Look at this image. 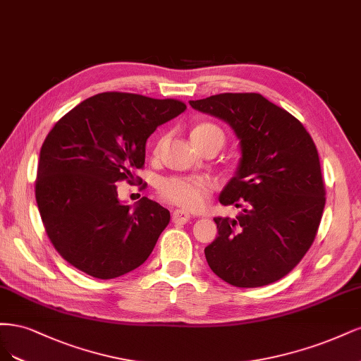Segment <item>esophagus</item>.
<instances>
[{"label": "esophagus", "instance_id": "obj_1", "mask_svg": "<svg viewBox=\"0 0 361 361\" xmlns=\"http://www.w3.org/2000/svg\"><path fill=\"white\" fill-rule=\"evenodd\" d=\"M190 214L188 213V212H184V210H176L172 213V222L173 224H178V225H183V224H185V222H189L190 220Z\"/></svg>", "mask_w": 361, "mask_h": 361}]
</instances>
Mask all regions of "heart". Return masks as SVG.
Wrapping results in <instances>:
<instances>
[{
  "instance_id": "heart-1",
  "label": "heart",
  "mask_w": 361,
  "mask_h": 361,
  "mask_svg": "<svg viewBox=\"0 0 361 361\" xmlns=\"http://www.w3.org/2000/svg\"><path fill=\"white\" fill-rule=\"evenodd\" d=\"M210 139H220L225 142V133L219 126L213 123H201L192 130L193 144L210 141ZM166 137H161L154 148V154L160 153L161 145L165 144ZM216 188L214 180L202 176H172L166 177L159 184V193L165 201L178 205L185 210H200L204 207L207 196Z\"/></svg>"
}]
</instances>
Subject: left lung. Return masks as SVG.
<instances>
[{"instance_id": "left-lung-1", "label": "left lung", "mask_w": 361, "mask_h": 361, "mask_svg": "<svg viewBox=\"0 0 361 361\" xmlns=\"http://www.w3.org/2000/svg\"><path fill=\"white\" fill-rule=\"evenodd\" d=\"M190 106L226 121L241 148L219 201L243 212L214 219L219 235L204 250L207 262L232 286L270 285L303 259L317 237L325 188L315 142L294 115L258 92H224Z\"/></svg>"}]
</instances>
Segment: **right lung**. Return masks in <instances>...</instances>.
Masks as SVG:
<instances>
[{"mask_svg": "<svg viewBox=\"0 0 361 361\" xmlns=\"http://www.w3.org/2000/svg\"><path fill=\"white\" fill-rule=\"evenodd\" d=\"M184 111L176 99L109 91L56 121L40 149L36 201L46 234L68 264L106 281L147 261L171 214L148 197L132 210L115 183L135 181L148 136Z\"/></svg>", "mask_w": 361, "mask_h": 361, "instance_id": "add662e5", "label": "right lung"}]
</instances>
